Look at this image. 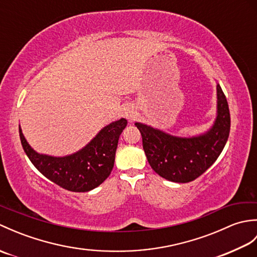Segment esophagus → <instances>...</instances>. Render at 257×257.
<instances>
[{
	"label": "esophagus",
	"mask_w": 257,
	"mask_h": 257,
	"mask_svg": "<svg viewBox=\"0 0 257 257\" xmlns=\"http://www.w3.org/2000/svg\"><path fill=\"white\" fill-rule=\"evenodd\" d=\"M125 117H127L128 119H130V118H133V117H134V112H133L132 110H128L127 112H125Z\"/></svg>",
	"instance_id": "34e87169"
}]
</instances>
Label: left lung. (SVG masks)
<instances>
[{
    "label": "left lung",
    "instance_id": "obj_1",
    "mask_svg": "<svg viewBox=\"0 0 257 257\" xmlns=\"http://www.w3.org/2000/svg\"><path fill=\"white\" fill-rule=\"evenodd\" d=\"M217 117L205 135L178 138L136 123L143 137V147L155 172L169 181L187 183L199 178L219 158L230 135L231 117L226 97L217 84Z\"/></svg>",
    "mask_w": 257,
    "mask_h": 257
}]
</instances>
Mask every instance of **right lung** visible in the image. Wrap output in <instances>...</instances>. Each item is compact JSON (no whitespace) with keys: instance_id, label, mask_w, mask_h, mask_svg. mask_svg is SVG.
<instances>
[{"instance_id":"obj_1","label":"right lung","mask_w":257,"mask_h":257,"mask_svg":"<svg viewBox=\"0 0 257 257\" xmlns=\"http://www.w3.org/2000/svg\"><path fill=\"white\" fill-rule=\"evenodd\" d=\"M127 125L121 118L107 127L84 149L67 157L40 155L27 144L20 127V138L25 154L43 176L72 192H87L97 188L109 177L114 162L119 136Z\"/></svg>"}]
</instances>
